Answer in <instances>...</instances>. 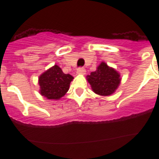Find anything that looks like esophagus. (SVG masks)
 <instances>
[{"label":"esophagus","mask_w":159,"mask_h":159,"mask_svg":"<svg viewBox=\"0 0 159 159\" xmlns=\"http://www.w3.org/2000/svg\"><path fill=\"white\" fill-rule=\"evenodd\" d=\"M76 73L78 75H85L86 73V70L83 68V67H80V68H78L76 71Z\"/></svg>","instance_id":"34e87169"}]
</instances>
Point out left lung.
Here are the masks:
<instances>
[{
    "label": "left lung",
    "mask_w": 159,
    "mask_h": 159,
    "mask_svg": "<svg viewBox=\"0 0 159 159\" xmlns=\"http://www.w3.org/2000/svg\"><path fill=\"white\" fill-rule=\"evenodd\" d=\"M86 78L92 91L102 96H108L115 93L122 80L120 73L103 61Z\"/></svg>",
    "instance_id": "obj_1"
}]
</instances>
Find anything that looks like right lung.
I'll return each mask as SVG.
<instances>
[{
	"instance_id": "obj_1",
	"label": "right lung",
	"mask_w": 159,
	"mask_h": 159,
	"mask_svg": "<svg viewBox=\"0 0 159 159\" xmlns=\"http://www.w3.org/2000/svg\"><path fill=\"white\" fill-rule=\"evenodd\" d=\"M73 76L64 74L58 65L55 64L38 78L40 85V94L48 99L58 100L65 95L69 90Z\"/></svg>"
}]
</instances>
